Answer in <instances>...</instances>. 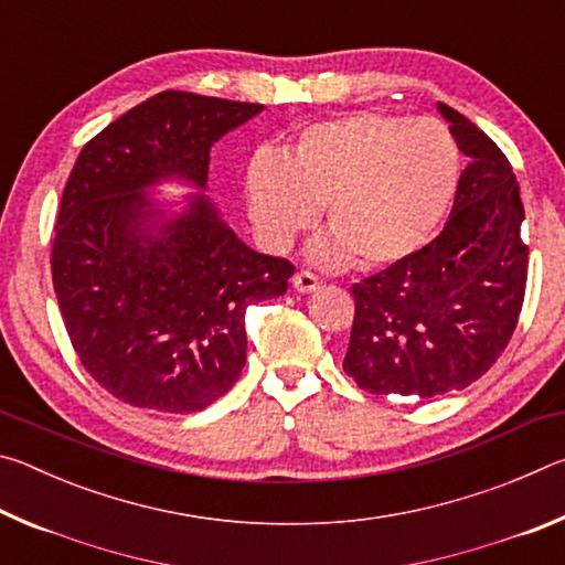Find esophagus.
<instances>
[{
    "mask_svg": "<svg viewBox=\"0 0 565 565\" xmlns=\"http://www.w3.org/2000/svg\"><path fill=\"white\" fill-rule=\"evenodd\" d=\"M319 276H313L311 271H296L294 274V289L301 291V294H311L319 289Z\"/></svg>",
    "mask_w": 565,
    "mask_h": 565,
    "instance_id": "esophagus-1",
    "label": "esophagus"
}]
</instances>
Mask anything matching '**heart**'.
<instances>
[{
	"instance_id": "b5f03b06",
	"label": "heart",
	"mask_w": 565,
	"mask_h": 565,
	"mask_svg": "<svg viewBox=\"0 0 565 565\" xmlns=\"http://www.w3.org/2000/svg\"><path fill=\"white\" fill-rule=\"evenodd\" d=\"M461 154L441 121L384 111H349L296 134L284 161L259 154L246 174L248 209L271 246L317 222L329 234L311 256L361 269L404 262L428 244L451 206Z\"/></svg>"
}]
</instances>
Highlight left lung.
<instances>
[{
  "mask_svg": "<svg viewBox=\"0 0 565 565\" xmlns=\"http://www.w3.org/2000/svg\"><path fill=\"white\" fill-rule=\"evenodd\" d=\"M471 159L431 244L351 286L356 313L343 371L363 391L444 396L489 371L511 341L529 276L519 181L503 151L438 104Z\"/></svg>",
  "mask_w": 565,
  "mask_h": 565,
  "instance_id": "1",
  "label": "left lung"
}]
</instances>
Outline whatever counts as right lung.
I'll return each mask as SVG.
<instances>
[{
	"label": "right lung",
	"mask_w": 565,
	"mask_h": 565,
	"mask_svg": "<svg viewBox=\"0 0 565 565\" xmlns=\"http://www.w3.org/2000/svg\"><path fill=\"white\" fill-rule=\"evenodd\" d=\"M262 109L161 92L76 157L54 228V294L82 366L124 404H214L242 376L246 309L289 286L294 264L248 248L206 194L171 218L147 194L171 177L206 189L214 141Z\"/></svg>",
	"instance_id": "1"
}]
</instances>
